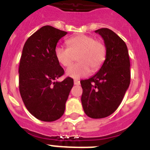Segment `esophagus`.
<instances>
[{
  "label": "esophagus",
  "mask_w": 150,
  "mask_h": 150,
  "mask_svg": "<svg viewBox=\"0 0 150 150\" xmlns=\"http://www.w3.org/2000/svg\"><path fill=\"white\" fill-rule=\"evenodd\" d=\"M74 84H75V85H79L80 84V82H79V80L75 79V80H74Z\"/></svg>",
  "instance_id": "1"
}]
</instances>
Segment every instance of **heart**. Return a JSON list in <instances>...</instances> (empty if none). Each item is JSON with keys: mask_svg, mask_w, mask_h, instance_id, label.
Returning a JSON list of instances; mask_svg holds the SVG:
<instances>
[{"mask_svg": "<svg viewBox=\"0 0 150 150\" xmlns=\"http://www.w3.org/2000/svg\"><path fill=\"white\" fill-rule=\"evenodd\" d=\"M68 48L57 46L54 55L61 66L68 67L75 57L78 63L70 66L66 71L68 76L80 79L93 71H98L104 63L107 57V47L102 41L89 35H78L66 40Z\"/></svg>", "mask_w": 150, "mask_h": 150, "instance_id": "1", "label": "heart"}]
</instances>
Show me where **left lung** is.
I'll return each instance as SVG.
<instances>
[{"mask_svg":"<svg viewBox=\"0 0 150 150\" xmlns=\"http://www.w3.org/2000/svg\"><path fill=\"white\" fill-rule=\"evenodd\" d=\"M95 33L102 36L107 57L99 71L89 79L82 80V104L87 116L103 118L114 113L130 84V60L123 40L107 28Z\"/></svg>","mask_w":150,"mask_h":150,"instance_id":"1","label":"left lung"}]
</instances>
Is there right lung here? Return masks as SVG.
<instances>
[{
  "instance_id": "1",
  "label": "right lung",
  "mask_w": 150,
  "mask_h": 150,
  "mask_svg": "<svg viewBox=\"0 0 150 150\" xmlns=\"http://www.w3.org/2000/svg\"><path fill=\"white\" fill-rule=\"evenodd\" d=\"M68 33L45 25L29 36L19 63V92L29 113L43 121H54L64 113L74 82L68 77L57 82L64 71L57 62L54 49Z\"/></svg>"
}]
</instances>
